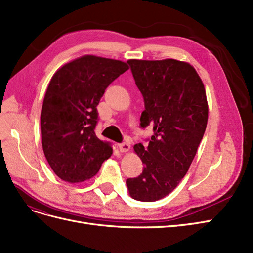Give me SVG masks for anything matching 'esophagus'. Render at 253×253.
<instances>
[{
    "mask_svg": "<svg viewBox=\"0 0 253 253\" xmlns=\"http://www.w3.org/2000/svg\"><path fill=\"white\" fill-rule=\"evenodd\" d=\"M118 147L121 152H127L130 149V145L128 143H121L118 144Z\"/></svg>",
    "mask_w": 253,
    "mask_h": 253,
    "instance_id": "obj_1",
    "label": "esophagus"
}]
</instances>
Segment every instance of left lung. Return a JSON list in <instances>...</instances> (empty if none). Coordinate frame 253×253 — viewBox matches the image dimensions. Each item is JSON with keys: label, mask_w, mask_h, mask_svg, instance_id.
<instances>
[{"label": "left lung", "mask_w": 253, "mask_h": 253, "mask_svg": "<svg viewBox=\"0 0 253 253\" xmlns=\"http://www.w3.org/2000/svg\"><path fill=\"white\" fill-rule=\"evenodd\" d=\"M127 63L144 97L141 127L151 125L153 135L147 148L134 145L143 172L126 184L132 199L154 202L176 188L197 154L208 121L206 91L187 62L132 59Z\"/></svg>", "instance_id": "left-lung-1"}]
</instances>
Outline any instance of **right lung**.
Listing matches in <instances>:
<instances>
[{"label":"right lung","mask_w":253,"mask_h":253,"mask_svg":"<svg viewBox=\"0 0 253 253\" xmlns=\"http://www.w3.org/2000/svg\"><path fill=\"white\" fill-rule=\"evenodd\" d=\"M128 69L125 62L86 54L52 76L41 111V135L48 164L61 180H90L111 157L110 144L94 133L96 106L105 89Z\"/></svg>","instance_id":"add662e5"}]
</instances>
